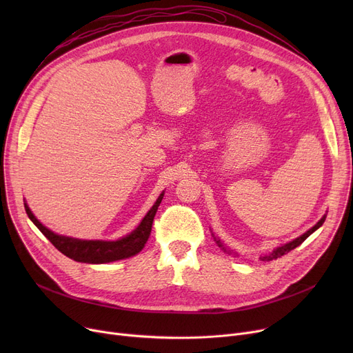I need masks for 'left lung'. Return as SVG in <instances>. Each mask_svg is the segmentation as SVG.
Instances as JSON below:
<instances>
[{"label":"left lung","instance_id":"obj_1","mask_svg":"<svg viewBox=\"0 0 353 353\" xmlns=\"http://www.w3.org/2000/svg\"><path fill=\"white\" fill-rule=\"evenodd\" d=\"M325 219H326V216H323V217L318 221V223L314 225L312 229H309L306 233H303V234H302V236H299L298 239H294L293 242H290V243H288V245H283V246H281V248H276L272 253H269V254H266V256H263V257H261V259H262V261H265V262H270V261H273V259L281 257V256H283V254L289 253L290 250H293L294 248H298L301 243H303V242H305V240H306V239H307V237H309L314 230L319 229V228L323 225ZM214 240H216V243H217V246H219V248H221V249H223L225 252H228V250H226V248L223 246V243H221L219 239H216V237H214Z\"/></svg>","mask_w":353,"mask_h":353}]
</instances>
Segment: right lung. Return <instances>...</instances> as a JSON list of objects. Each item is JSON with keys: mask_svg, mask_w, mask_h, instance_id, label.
<instances>
[{"mask_svg": "<svg viewBox=\"0 0 353 353\" xmlns=\"http://www.w3.org/2000/svg\"><path fill=\"white\" fill-rule=\"evenodd\" d=\"M163 194L164 193L159 196L154 206L144 216L139 228L128 236L120 240H116V242H103V240H79V239L55 234L54 232L48 230L35 219V216L31 213L30 208L27 206V203H24V208L32 223L40 229V232L50 240L55 249H59L67 257L81 263H108V262L120 261V259L134 256L144 248L145 242L148 240V236L152 233L153 219L156 216L157 208L160 206Z\"/></svg>", "mask_w": 353, "mask_h": 353, "instance_id": "obj_1", "label": "right lung"}]
</instances>
